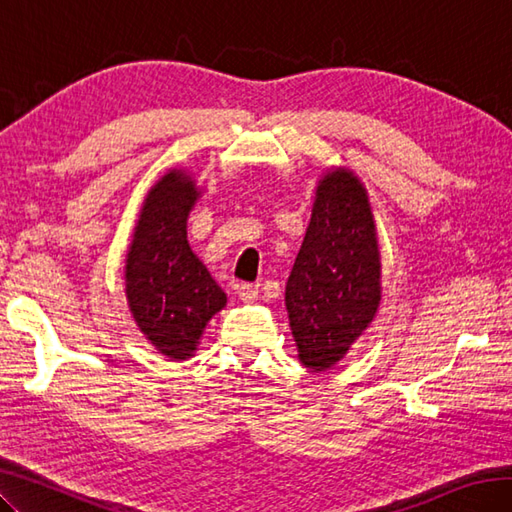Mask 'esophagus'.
I'll return each mask as SVG.
<instances>
[{
  "instance_id": "1",
  "label": "esophagus",
  "mask_w": 512,
  "mask_h": 512,
  "mask_svg": "<svg viewBox=\"0 0 512 512\" xmlns=\"http://www.w3.org/2000/svg\"><path fill=\"white\" fill-rule=\"evenodd\" d=\"M236 293H239V297L243 299V302H254V299L258 297V284H239L236 286Z\"/></svg>"
}]
</instances>
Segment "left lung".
I'll use <instances>...</instances> for the list:
<instances>
[{"label":"left lung","instance_id":"1","mask_svg":"<svg viewBox=\"0 0 512 512\" xmlns=\"http://www.w3.org/2000/svg\"><path fill=\"white\" fill-rule=\"evenodd\" d=\"M380 249L363 182L332 169L317 184L313 215L286 282L284 302L299 363L334 367L380 306Z\"/></svg>","mask_w":512,"mask_h":512}]
</instances>
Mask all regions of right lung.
<instances>
[{"label": "right lung", "mask_w": 512, "mask_h": 512, "mask_svg": "<svg viewBox=\"0 0 512 512\" xmlns=\"http://www.w3.org/2000/svg\"><path fill=\"white\" fill-rule=\"evenodd\" d=\"M199 191L180 169L149 189L126 258V295L136 326L160 354L186 360L228 297L186 241Z\"/></svg>", "instance_id": "obj_1"}]
</instances>
